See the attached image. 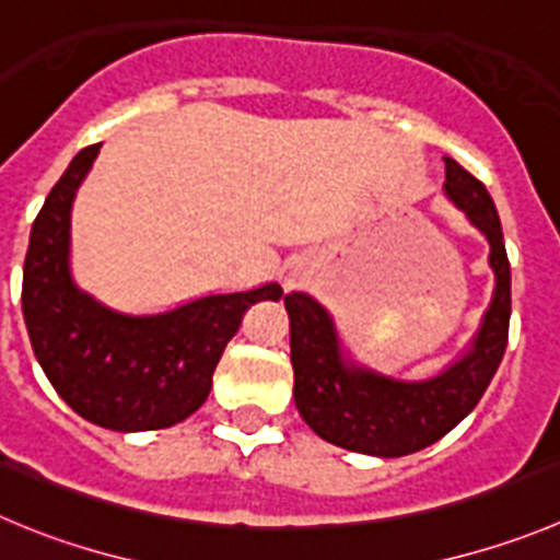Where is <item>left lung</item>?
Masks as SVG:
<instances>
[{"instance_id": "left-lung-1", "label": "left lung", "mask_w": 560, "mask_h": 560, "mask_svg": "<svg viewBox=\"0 0 560 560\" xmlns=\"http://www.w3.org/2000/svg\"><path fill=\"white\" fill-rule=\"evenodd\" d=\"M445 190L492 245L498 287L472 351L447 373L422 384H404L368 370L348 368L339 357L331 317L304 292L284 295L290 315V357L295 370V406L320 439L345 451L398 458L433 445L483 398L509 345L511 265L498 209L483 182L445 156Z\"/></svg>"}]
</instances>
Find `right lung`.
<instances>
[{"mask_svg": "<svg viewBox=\"0 0 560 560\" xmlns=\"http://www.w3.org/2000/svg\"><path fill=\"white\" fill-rule=\"evenodd\" d=\"M98 154L88 145L46 196L30 234L21 310L46 378L62 400L109 431H154L207 400L221 353L250 304L279 284L207 295L156 317H124L80 292L68 273L71 201Z\"/></svg>", "mask_w": 560, "mask_h": 560, "instance_id": "right-lung-1", "label": "right lung"}]
</instances>
